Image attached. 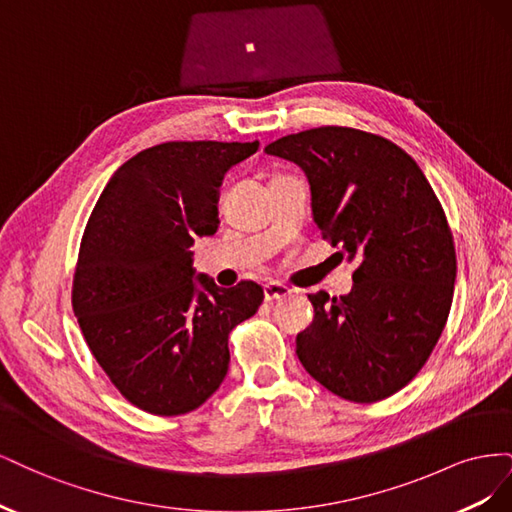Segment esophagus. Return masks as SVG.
Listing matches in <instances>:
<instances>
[{
	"instance_id": "34e87169",
	"label": "esophagus",
	"mask_w": 512,
	"mask_h": 512,
	"mask_svg": "<svg viewBox=\"0 0 512 512\" xmlns=\"http://www.w3.org/2000/svg\"><path fill=\"white\" fill-rule=\"evenodd\" d=\"M290 292H292V290H290L288 286H284V284H280V282H271V284L265 286V301H269V303L282 301V299L290 297Z\"/></svg>"
}]
</instances>
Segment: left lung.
<instances>
[{"label":"left lung","mask_w":512,"mask_h":512,"mask_svg":"<svg viewBox=\"0 0 512 512\" xmlns=\"http://www.w3.org/2000/svg\"><path fill=\"white\" fill-rule=\"evenodd\" d=\"M265 151L303 170L322 237L356 267L344 297L307 294L314 320L297 335L299 361L348 401L391 397L427 363L451 312L457 258L438 196L404 149L363 130L322 126Z\"/></svg>","instance_id":"8db88e82"}]
</instances>
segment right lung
Wrapping results in <instances>:
<instances>
[{
	"instance_id": "obj_1",
	"label": "right lung",
	"mask_w": 512,
	"mask_h": 512,
	"mask_svg": "<svg viewBox=\"0 0 512 512\" xmlns=\"http://www.w3.org/2000/svg\"><path fill=\"white\" fill-rule=\"evenodd\" d=\"M256 151L258 141L149 147L115 170L89 215L74 316L117 391L149 414L203 406L226 378L230 331L265 299L254 282L196 275L190 250L218 230L224 175Z\"/></svg>"
}]
</instances>
